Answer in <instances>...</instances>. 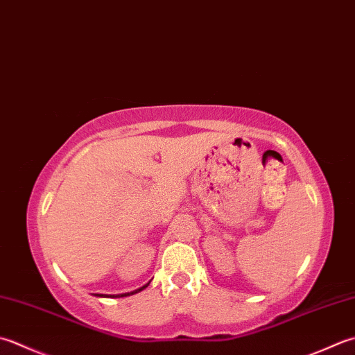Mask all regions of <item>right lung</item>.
Returning <instances> with one entry per match:
<instances>
[{
	"label": "right lung",
	"mask_w": 355,
	"mask_h": 355,
	"mask_svg": "<svg viewBox=\"0 0 355 355\" xmlns=\"http://www.w3.org/2000/svg\"><path fill=\"white\" fill-rule=\"evenodd\" d=\"M149 286V283L148 284H144L143 288H140V289H137V291H134V293H128V294H118V295H106V294H96V295H100V297H112V298H115V297H126V295H132V294H137V293H140V291H143L144 288H148Z\"/></svg>",
	"instance_id": "obj_1"
}]
</instances>
